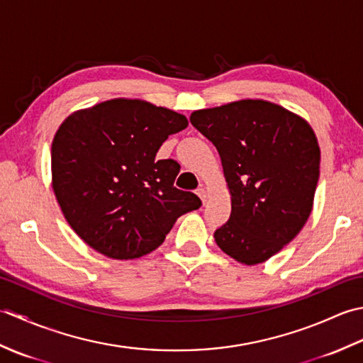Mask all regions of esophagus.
I'll return each mask as SVG.
<instances>
[{
  "label": "esophagus",
  "mask_w": 363,
  "mask_h": 363,
  "mask_svg": "<svg viewBox=\"0 0 363 363\" xmlns=\"http://www.w3.org/2000/svg\"><path fill=\"white\" fill-rule=\"evenodd\" d=\"M196 195H198L199 198H201L203 203L207 201V191H206L204 189H198V190H196Z\"/></svg>",
  "instance_id": "1"
}]
</instances>
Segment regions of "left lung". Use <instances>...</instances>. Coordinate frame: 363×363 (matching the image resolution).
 Returning a JSON list of instances; mask_svg holds the SVG:
<instances>
[{
  "instance_id": "obj_1",
  "label": "left lung",
  "mask_w": 363,
  "mask_h": 363,
  "mask_svg": "<svg viewBox=\"0 0 363 363\" xmlns=\"http://www.w3.org/2000/svg\"><path fill=\"white\" fill-rule=\"evenodd\" d=\"M190 123L217 148L230 217L215 230L223 252L256 265L295 238L312 212L320 146L309 123L265 99L195 111Z\"/></svg>"
}]
</instances>
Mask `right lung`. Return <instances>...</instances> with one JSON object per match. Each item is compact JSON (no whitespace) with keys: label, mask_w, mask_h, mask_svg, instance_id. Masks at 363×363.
I'll use <instances>...</instances> for the list:
<instances>
[{"label":"right lung","mask_w":363,"mask_h":363,"mask_svg":"<svg viewBox=\"0 0 363 363\" xmlns=\"http://www.w3.org/2000/svg\"><path fill=\"white\" fill-rule=\"evenodd\" d=\"M184 115L142 99L115 98L76 111L51 145L52 190L65 220L90 248L137 259L164 243L176 220L201 206L173 186L179 164L157 160Z\"/></svg>","instance_id":"obj_1"}]
</instances>
